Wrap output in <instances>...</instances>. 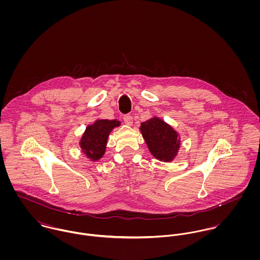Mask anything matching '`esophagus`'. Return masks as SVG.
<instances>
[{
    "label": "esophagus",
    "instance_id": "34e87169",
    "mask_svg": "<svg viewBox=\"0 0 260 260\" xmlns=\"http://www.w3.org/2000/svg\"><path fill=\"white\" fill-rule=\"evenodd\" d=\"M123 120H124V123L128 126H131L133 124V117L131 115H125L123 117Z\"/></svg>",
    "mask_w": 260,
    "mask_h": 260
}]
</instances>
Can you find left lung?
I'll return each instance as SVG.
<instances>
[{"instance_id": "1", "label": "left lung", "mask_w": 260, "mask_h": 260, "mask_svg": "<svg viewBox=\"0 0 260 260\" xmlns=\"http://www.w3.org/2000/svg\"><path fill=\"white\" fill-rule=\"evenodd\" d=\"M140 131L149 151L159 161L172 162L178 155L181 145L179 133L159 117L142 122Z\"/></svg>"}]
</instances>
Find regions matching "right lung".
Returning <instances> with one entry per match:
<instances>
[{
    "label": "right lung",
    "instance_id": "add662e5",
    "mask_svg": "<svg viewBox=\"0 0 260 260\" xmlns=\"http://www.w3.org/2000/svg\"><path fill=\"white\" fill-rule=\"evenodd\" d=\"M121 125L120 121L97 119L86 127L79 142L83 154L91 161L100 160L106 151V145L112 130Z\"/></svg>",
    "mask_w": 260,
    "mask_h": 260
}]
</instances>
